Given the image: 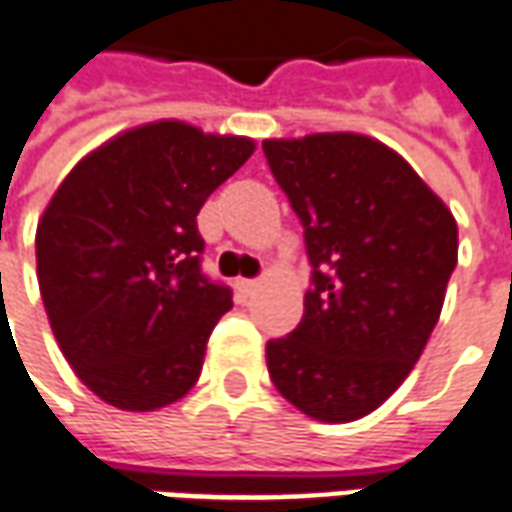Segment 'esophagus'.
I'll list each match as a JSON object with an SVG mask.
<instances>
[{"mask_svg": "<svg viewBox=\"0 0 512 512\" xmlns=\"http://www.w3.org/2000/svg\"><path fill=\"white\" fill-rule=\"evenodd\" d=\"M257 288L255 280H238V291L241 293H252Z\"/></svg>", "mask_w": 512, "mask_h": 512, "instance_id": "esophagus-1", "label": "esophagus"}]
</instances>
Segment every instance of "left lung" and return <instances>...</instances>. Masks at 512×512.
I'll use <instances>...</instances> for the list:
<instances>
[{"label":"left lung","mask_w":512,"mask_h":512,"mask_svg":"<svg viewBox=\"0 0 512 512\" xmlns=\"http://www.w3.org/2000/svg\"><path fill=\"white\" fill-rule=\"evenodd\" d=\"M305 227V316L268 341L277 391L305 416H368L413 371L457 266V221L405 157L357 132L263 141Z\"/></svg>","instance_id":"left-lung-1"}]
</instances>
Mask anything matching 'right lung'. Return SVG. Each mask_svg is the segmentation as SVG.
I'll return each instance as SVG.
<instances>
[{"instance_id":"obj_1","label":"right lung","mask_w":512,"mask_h":512,"mask_svg":"<svg viewBox=\"0 0 512 512\" xmlns=\"http://www.w3.org/2000/svg\"><path fill=\"white\" fill-rule=\"evenodd\" d=\"M252 152V138L152 121L82 157L46 205L35 260L49 327L107 405L149 413L199 380L232 291L202 274L196 216Z\"/></svg>"}]
</instances>
